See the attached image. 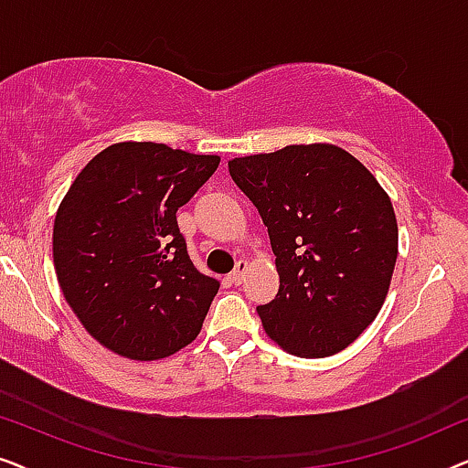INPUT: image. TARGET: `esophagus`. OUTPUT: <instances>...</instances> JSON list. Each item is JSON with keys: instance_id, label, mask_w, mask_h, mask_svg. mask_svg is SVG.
I'll return each instance as SVG.
<instances>
[{"instance_id": "34e87169", "label": "esophagus", "mask_w": 468, "mask_h": 468, "mask_svg": "<svg viewBox=\"0 0 468 468\" xmlns=\"http://www.w3.org/2000/svg\"><path fill=\"white\" fill-rule=\"evenodd\" d=\"M247 268H249V264H247L245 260L236 261V268L232 271V274H229V281H232L234 285H240L242 283V277H245V272H247Z\"/></svg>"}]
</instances>
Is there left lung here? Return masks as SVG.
<instances>
[{
    "label": "left lung",
    "instance_id": "left-lung-1",
    "mask_svg": "<svg viewBox=\"0 0 468 468\" xmlns=\"http://www.w3.org/2000/svg\"><path fill=\"white\" fill-rule=\"evenodd\" d=\"M228 168L260 210L277 255L279 292L258 306L266 335L298 357L349 347L381 311L399 255L386 189L328 143L234 157Z\"/></svg>",
    "mask_w": 468,
    "mask_h": 468
}]
</instances>
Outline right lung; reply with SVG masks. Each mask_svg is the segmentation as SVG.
<instances>
[{
  "label": "right lung",
  "mask_w": 468,
  "mask_h": 468,
  "mask_svg": "<svg viewBox=\"0 0 468 468\" xmlns=\"http://www.w3.org/2000/svg\"><path fill=\"white\" fill-rule=\"evenodd\" d=\"M219 162L127 140L98 153L63 196L57 281L82 328L117 356L162 360L200 335L219 281L194 266L176 210Z\"/></svg>",
  "instance_id": "1"
}]
</instances>
